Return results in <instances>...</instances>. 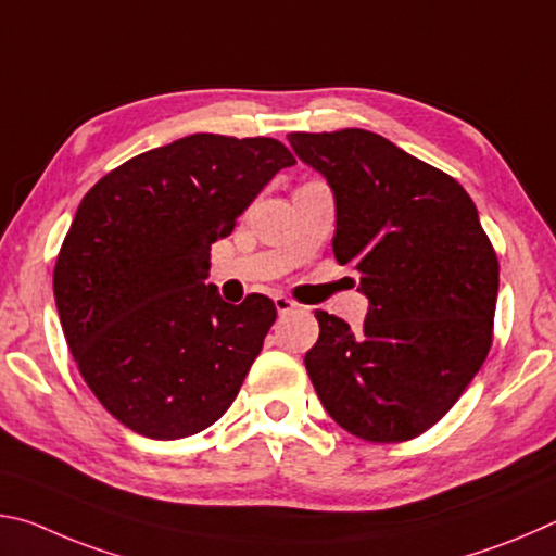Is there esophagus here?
I'll use <instances>...</instances> for the list:
<instances>
[{
    "instance_id": "obj_1",
    "label": "esophagus",
    "mask_w": 556,
    "mask_h": 556,
    "mask_svg": "<svg viewBox=\"0 0 556 556\" xmlns=\"http://www.w3.org/2000/svg\"><path fill=\"white\" fill-rule=\"evenodd\" d=\"M275 306H277L279 316H285V314H289V312H294L296 301H291V299L285 296V294H277V296H275Z\"/></svg>"
}]
</instances>
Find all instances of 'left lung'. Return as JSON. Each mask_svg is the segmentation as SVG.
I'll return each instance as SVG.
<instances>
[{
	"label": "left lung",
	"instance_id": "1",
	"mask_svg": "<svg viewBox=\"0 0 556 556\" xmlns=\"http://www.w3.org/2000/svg\"><path fill=\"white\" fill-rule=\"evenodd\" d=\"M336 199L333 255L361 275L363 326L316 312L306 372L338 427L375 444L425 434L493 343L497 255L456 178L368 129L291 131Z\"/></svg>",
	"mask_w": 556,
	"mask_h": 556
}]
</instances>
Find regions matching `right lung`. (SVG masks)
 <instances>
[{"label":"right lung","instance_id":"right-lung-1","mask_svg":"<svg viewBox=\"0 0 556 556\" xmlns=\"http://www.w3.org/2000/svg\"><path fill=\"white\" fill-rule=\"evenodd\" d=\"M296 164L271 137L191 135L129 159L80 201L53 269L73 361L112 417L149 439L208 429L238 397L275 301H223L211 244L271 176Z\"/></svg>","mask_w":556,"mask_h":556}]
</instances>
